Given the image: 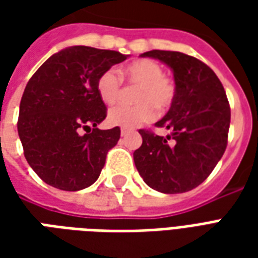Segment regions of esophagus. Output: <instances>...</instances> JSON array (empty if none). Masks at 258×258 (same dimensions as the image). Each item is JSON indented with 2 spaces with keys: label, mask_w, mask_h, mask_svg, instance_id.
I'll return each instance as SVG.
<instances>
[{
  "label": "esophagus",
  "mask_w": 258,
  "mask_h": 258,
  "mask_svg": "<svg viewBox=\"0 0 258 258\" xmlns=\"http://www.w3.org/2000/svg\"><path fill=\"white\" fill-rule=\"evenodd\" d=\"M128 133H130V130L128 128H124V127H123V128H121V131H120V134H121V137H124V135H125V134H128Z\"/></svg>",
  "instance_id": "esophagus-1"
}]
</instances>
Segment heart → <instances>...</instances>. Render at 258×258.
Returning a JSON list of instances; mask_svg holds the SVG:
<instances>
[{
	"label": "heart",
	"mask_w": 258,
	"mask_h": 258,
	"mask_svg": "<svg viewBox=\"0 0 258 258\" xmlns=\"http://www.w3.org/2000/svg\"><path fill=\"white\" fill-rule=\"evenodd\" d=\"M120 73L128 84L138 85L134 106L118 105L110 109L107 120L112 125L135 127L148 123L156 116V107L166 110L175 98V84L163 74V68L152 59H138L124 66ZM96 90L106 105H114L121 98V80L114 70H106L99 76Z\"/></svg>",
	"instance_id": "obj_1"
}]
</instances>
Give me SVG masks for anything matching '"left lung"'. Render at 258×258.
<instances>
[{
    "instance_id": "left-lung-1",
    "label": "left lung",
    "mask_w": 258,
    "mask_h": 258,
    "mask_svg": "<svg viewBox=\"0 0 258 258\" xmlns=\"http://www.w3.org/2000/svg\"><path fill=\"white\" fill-rule=\"evenodd\" d=\"M141 56L159 59L173 70L175 98L155 124L171 134L140 130L142 145L134 152L135 167L152 189L188 192L210 175L225 152L231 121L227 94L216 73L194 56L159 49Z\"/></svg>"
}]
</instances>
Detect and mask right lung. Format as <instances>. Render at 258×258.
I'll return each mask as SVG.
<instances>
[{"label": "right lung", "instance_id": "add662e5", "mask_svg": "<svg viewBox=\"0 0 258 258\" xmlns=\"http://www.w3.org/2000/svg\"><path fill=\"white\" fill-rule=\"evenodd\" d=\"M127 56L74 45L53 53L29 80L20 101L18 133L26 160L44 182L80 190L98 179L120 128L96 127L106 117L96 83Z\"/></svg>", "mask_w": 258, "mask_h": 258}]
</instances>
